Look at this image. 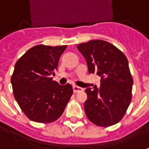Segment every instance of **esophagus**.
<instances>
[{
  "label": "esophagus",
  "mask_w": 149,
  "mask_h": 149,
  "mask_svg": "<svg viewBox=\"0 0 149 149\" xmlns=\"http://www.w3.org/2000/svg\"><path fill=\"white\" fill-rule=\"evenodd\" d=\"M83 89L81 88V87H79V86H77V85H73V92L74 93H78V92H81L82 91Z\"/></svg>",
  "instance_id": "1"
}]
</instances>
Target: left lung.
Returning <instances> with one entry per match:
<instances>
[{"instance_id":"1","label":"left lung","mask_w":149,"mask_h":149,"mask_svg":"<svg viewBox=\"0 0 149 149\" xmlns=\"http://www.w3.org/2000/svg\"><path fill=\"white\" fill-rule=\"evenodd\" d=\"M85 57L89 73L101 77L100 87L85 89L84 107L87 118L100 127L120 121L132 100L133 80L125 55L103 40H91L77 46Z\"/></svg>"}]
</instances>
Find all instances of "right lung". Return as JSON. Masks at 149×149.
<instances>
[{
  "instance_id": "add662e5",
  "label": "right lung",
  "mask_w": 149,
  "mask_h": 149,
  "mask_svg": "<svg viewBox=\"0 0 149 149\" xmlns=\"http://www.w3.org/2000/svg\"><path fill=\"white\" fill-rule=\"evenodd\" d=\"M66 47L35 46L15 64L11 77L13 95L32 121L52 123L58 119L73 93L70 84L60 85L51 77Z\"/></svg>"
}]
</instances>
